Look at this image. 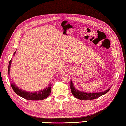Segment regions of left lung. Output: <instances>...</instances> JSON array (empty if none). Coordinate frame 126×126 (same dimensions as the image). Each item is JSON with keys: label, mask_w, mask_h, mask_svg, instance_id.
Instances as JSON below:
<instances>
[{"label": "left lung", "mask_w": 126, "mask_h": 126, "mask_svg": "<svg viewBox=\"0 0 126 126\" xmlns=\"http://www.w3.org/2000/svg\"><path fill=\"white\" fill-rule=\"evenodd\" d=\"M70 89L72 94L76 98L80 100H93L96 99L103 95L108 92L110 89H108L107 90L104 91L102 92H98V93H85L79 91L73 87L72 81H70Z\"/></svg>", "instance_id": "obj_1"}]
</instances>
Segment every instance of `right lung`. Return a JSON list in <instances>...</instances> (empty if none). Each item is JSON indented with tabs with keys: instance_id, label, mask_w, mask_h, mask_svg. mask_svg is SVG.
Segmentation results:
<instances>
[{
	"instance_id": "1",
	"label": "right lung",
	"mask_w": 126,
	"mask_h": 126,
	"mask_svg": "<svg viewBox=\"0 0 126 126\" xmlns=\"http://www.w3.org/2000/svg\"><path fill=\"white\" fill-rule=\"evenodd\" d=\"M14 53V54H15ZM11 60L9 61V66H8V70H7V73L9 75L10 72V65H11ZM11 86L13 89V90L17 94L19 95L22 97L25 98L26 100H43L46 98L47 97L49 96L50 94L51 93V86L50 84L47 87L46 89H43V90L39 91L37 92H26L25 90H22V89H19L17 86L15 85L13 83H11Z\"/></svg>"
}]
</instances>
